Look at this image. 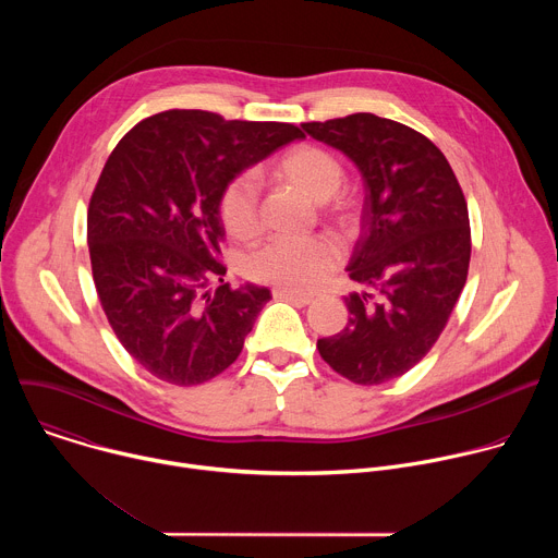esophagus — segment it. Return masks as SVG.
I'll use <instances>...</instances> for the list:
<instances>
[{
	"mask_svg": "<svg viewBox=\"0 0 558 558\" xmlns=\"http://www.w3.org/2000/svg\"><path fill=\"white\" fill-rule=\"evenodd\" d=\"M274 295L276 298H287V300H291L295 304H311L315 300L311 293H302V291H293V289H284V287H276Z\"/></svg>",
	"mask_w": 558,
	"mask_h": 558,
	"instance_id": "34e87169",
	"label": "esophagus"
}]
</instances>
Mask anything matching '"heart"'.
<instances>
[{
	"instance_id": "heart-1",
	"label": "heart",
	"mask_w": 558,
	"mask_h": 558,
	"mask_svg": "<svg viewBox=\"0 0 558 558\" xmlns=\"http://www.w3.org/2000/svg\"><path fill=\"white\" fill-rule=\"evenodd\" d=\"M267 174L313 203H327L344 183L340 158L313 143H300L276 156ZM220 218L235 241H252L260 231L258 190L252 179L238 177L220 194ZM340 263V247L327 235L304 241H271L247 263L252 278L284 289H311Z\"/></svg>"
}]
</instances>
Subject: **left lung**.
Wrapping results in <instances>:
<instances>
[{
    "label": "left lung",
    "instance_id": "obj_1",
    "mask_svg": "<svg viewBox=\"0 0 558 558\" xmlns=\"http://www.w3.org/2000/svg\"><path fill=\"white\" fill-rule=\"evenodd\" d=\"M302 128L347 154L364 181L347 267L364 291L344 298L347 327L317 340V351L355 384H384L433 349L459 300L470 265L468 205L441 149L409 125L357 112Z\"/></svg>",
    "mask_w": 558,
    "mask_h": 558
}]
</instances>
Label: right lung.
I'll use <instances>...</instances> for the list:
<instances>
[{
  "instance_id": "obj_1",
  "label": "right lung",
  "mask_w": 558,
  "mask_h": 558,
  "mask_svg": "<svg viewBox=\"0 0 558 558\" xmlns=\"http://www.w3.org/2000/svg\"><path fill=\"white\" fill-rule=\"evenodd\" d=\"M295 138L291 123L168 110L112 149L88 207L93 278L119 342L154 377L194 386L241 355L271 293L222 280L220 194Z\"/></svg>"
}]
</instances>
